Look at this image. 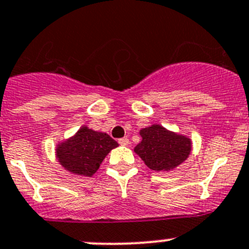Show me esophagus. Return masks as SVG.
Wrapping results in <instances>:
<instances>
[{
    "mask_svg": "<svg viewBox=\"0 0 249 249\" xmlns=\"http://www.w3.org/2000/svg\"><path fill=\"white\" fill-rule=\"evenodd\" d=\"M118 142H119V144H122V146H127V144L130 143L129 139L127 137H123V139H119L118 140Z\"/></svg>",
    "mask_w": 249,
    "mask_h": 249,
    "instance_id": "34e87169",
    "label": "esophagus"
}]
</instances>
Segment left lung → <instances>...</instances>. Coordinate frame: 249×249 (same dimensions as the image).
<instances>
[{
    "instance_id": "obj_1",
    "label": "left lung",
    "mask_w": 249,
    "mask_h": 249,
    "mask_svg": "<svg viewBox=\"0 0 249 249\" xmlns=\"http://www.w3.org/2000/svg\"><path fill=\"white\" fill-rule=\"evenodd\" d=\"M140 135L142 141L134 151L154 171L171 170L186 160L191 153L189 137L169 131L160 125L144 127Z\"/></svg>"
}]
</instances>
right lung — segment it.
<instances>
[{
	"instance_id": "right-lung-1",
	"label": "right lung",
	"mask_w": 249,
	"mask_h": 249,
	"mask_svg": "<svg viewBox=\"0 0 249 249\" xmlns=\"http://www.w3.org/2000/svg\"><path fill=\"white\" fill-rule=\"evenodd\" d=\"M115 147H118V142L109 135L83 126L75 136L58 144L57 158L71 173L92 176L106 156Z\"/></svg>"
}]
</instances>
